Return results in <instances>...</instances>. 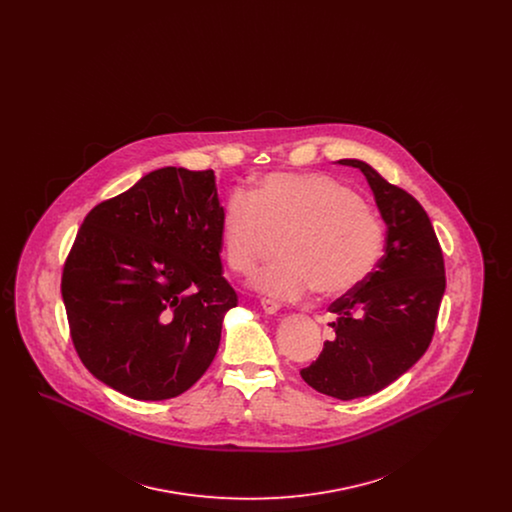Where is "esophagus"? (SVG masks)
<instances>
[{
  "label": "esophagus",
  "instance_id": "34e87169",
  "mask_svg": "<svg viewBox=\"0 0 512 512\" xmlns=\"http://www.w3.org/2000/svg\"><path fill=\"white\" fill-rule=\"evenodd\" d=\"M261 307H263V311L268 313V315H274V313L280 311V303L274 301V299H268V297L261 299Z\"/></svg>",
  "mask_w": 512,
  "mask_h": 512
}]
</instances>
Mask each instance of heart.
<instances>
[{
    "label": "heart",
    "mask_w": 512,
    "mask_h": 512,
    "mask_svg": "<svg viewBox=\"0 0 512 512\" xmlns=\"http://www.w3.org/2000/svg\"><path fill=\"white\" fill-rule=\"evenodd\" d=\"M274 238L276 263L253 286L274 299L295 301L317 290L334 297L355 290L378 267L386 228L361 195L324 174H268L249 194L228 195L220 240L228 267L249 276Z\"/></svg>",
    "instance_id": "1"
}]
</instances>
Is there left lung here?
I'll list each match as a JSON object with an SVG mask.
<instances>
[{"label": "left lung", "instance_id": "8db88e82", "mask_svg": "<svg viewBox=\"0 0 512 512\" xmlns=\"http://www.w3.org/2000/svg\"><path fill=\"white\" fill-rule=\"evenodd\" d=\"M363 172L388 226L386 253L361 286L332 305L334 338L301 378L341 401L384 390L426 353L445 292L443 253L422 205L370 165L341 159Z\"/></svg>", "mask_w": 512, "mask_h": 512}]
</instances>
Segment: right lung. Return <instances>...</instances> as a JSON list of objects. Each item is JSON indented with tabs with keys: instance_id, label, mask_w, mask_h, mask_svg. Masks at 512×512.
I'll use <instances>...</instances> for the list:
<instances>
[{
	"instance_id": "obj_1",
	"label": "right lung",
	"mask_w": 512,
	"mask_h": 512,
	"mask_svg": "<svg viewBox=\"0 0 512 512\" xmlns=\"http://www.w3.org/2000/svg\"><path fill=\"white\" fill-rule=\"evenodd\" d=\"M213 171L165 167L96 205L67 255L61 295L74 349L113 390L163 401L213 363L238 295L222 276Z\"/></svg>"
}]
</instances>
